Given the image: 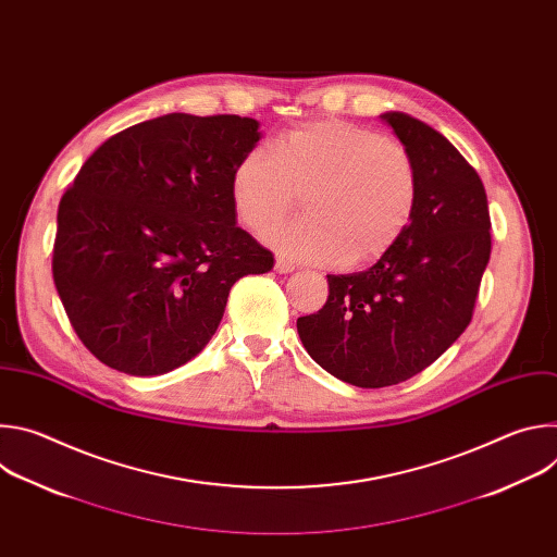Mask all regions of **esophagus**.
<instances>
[{
    "label": "esophagus",
    "instance_id": "1",
    "mask_svg": "<svg viewBox=\"0 0 557 557\" xmlns=\"http://www.w3.org/2000/svg\"><path fill=\"white\" fill-rule=\"evenodd\" d=\"M275 271H277V273H293V271H295V264L288 262V260H284V258H277V260H275Z\"/></svg>",
    "mask_w": 557,
    "mask_h": 557
}]
</instances>
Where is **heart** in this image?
<instances>
[{"label":"heart","mask_w":557,"mask_h":557,"mask_svg":"<svg viewBox=\"0 0 557 557\" xmlns=\"http://www.w3.org/2000/svg\"><path fill=\"white\" fill-rule=\"evenodd\" d=\"M295 191H301L306 215L271 228L267 240L290 260L366 267L410 226L419 174L396 138L344 119H320L249 149L231 176L233 209L251 231L277 222Z\"/></svg>","instance_id":"b5f03b06"}]
</instances>
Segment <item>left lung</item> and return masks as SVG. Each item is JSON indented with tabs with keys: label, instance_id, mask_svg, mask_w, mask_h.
Here are the masks:
<instances>
[{
	"label": "left lung",
	"instance_id": "1",
	"mask_svg": "<svg viewBox=\"0 0 557 557\" xmlns=\"http://www.w3.org/2000/svg\"><path fill=\"white\" fill-rule=\"evenodd\" d=\"M381 119L417 165L414 218L374 267L329 275L326 304L297 320L306 352L357 387L396 385L434 363L469 326L492 256L481 176L423 121Z\"/></svg>",
	"mask_w": 557,
	"mask_h": 557
}]
</instances>
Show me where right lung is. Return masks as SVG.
Segmentation results:
<instances>
[{
    "mask_svg": "<svg viewBox=\"0 0 557 557\" xmlns=\"http://www.w3.org/2000/svg\"><path fill=\"white\" fill-rule=\"evenodd\" d=\"M260 140L235 114H165L110 136L57 211L52 277L67 320L106 366L151 376L196 357L231 286L273 269L235 224L231 176Z\"/></svg>",
    "mask_w": 557,
    "mask_h": 557,
    "instance_id": "add662e5",
    "label": "right lung"
}]
</instances>
